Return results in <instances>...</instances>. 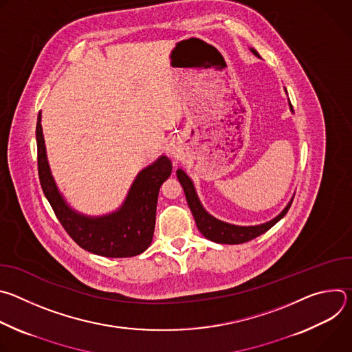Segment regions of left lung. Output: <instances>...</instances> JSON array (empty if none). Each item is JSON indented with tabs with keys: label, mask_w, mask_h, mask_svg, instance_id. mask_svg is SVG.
I'll use <instances>...</instances> for the list:
<instances>
[{
	"label": "left lung",
	"mask_w": 352,
	"mask_h": 352,
	"mask_svg": "<svg viewBox=\"0 0 352 352\" xmlns=\"http://www.w3.org/2000/svg\"><path fill=\"white\" fill-rule=\"evenodd\" d=\"M252 50V53L259 57L258 52L255 48H250ZM291 109H292V104L289 103ZM177 177L184 188V192H185V196H186V202H188V206L195 217V221H196V226L199 228V231L202 232L208 239L210 241H214L217 243H230V245H235V243H243V242H248L250 239H254L262 234H265L267 230H270L276 223H278L288 212V209L291 208V202L287 205V208L276 217L273 219L272 221H267L265 224H261V226H252V227H239V226H232V224H228V223H224V221H220L217 219H214L213 216H210L204 208L202 205H200L199 199H197V195L195 192V188H193V184L192 181L189 179V177L182 171V170H178L177 171Z\"/></svg>",
	"instance_id": "obj_1"
}]
</instances>
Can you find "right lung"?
<instances>
[{"mask_svg": "<svg viewBox=\"0 0 352 352\" xmlns=\"http://www.w3.org/2000/svg\"><path fill=\"white\" fill-rule=\"evenodd\" d=\"M38 113L36 125L37 168L41 189L68 235L87 252L106 258L136 256L152 243L157 197L162 184L171 175L170 159L162 156L142 170L133 181L122 208L104 217H85L71 210L50 173Z\"/></svg>", "mask_w": 352, "mask_h": 352, "instance_id": "right-lung-1", "label": "right lung"}]
</instances>
